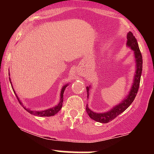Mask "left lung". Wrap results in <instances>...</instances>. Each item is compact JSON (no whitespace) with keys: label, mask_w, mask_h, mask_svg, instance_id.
<instances>
[{"label":"left lung","mask_w":154,"mask_h":154,"mask_svg":"<svg viewBox=\"0 0 154 154\" xmlns=\"http://www.w3.org/2000/svg\"><path fill=\"white\" fill-rule=\"evenodd\" d=\"M128 43L127 45L128 46L131 48L132 50L134 51L135 54V58L136 61V72L135 75V78H134V82L132 85L131 90H130V93H129L126 98H125L121 103L119 105L114 106L113 109H111L110 111L104 113H95L91 111L88 106H86V111H87L88 116L91 118L92 119L95 121L101 123H108L110 121H112L113 119H115L117 116H119L120 114L124 112L131 105V103L135 100L136 95H137V91H138L140 82V77L142 74V68H143V57L141 54L140 51L138 43H137V40L133 34L130 32H128ZM89 87H87L88 93L89 91Z\"/></svg>","instance_id":"obj_1"}]
</instances>
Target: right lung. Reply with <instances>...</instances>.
<instances>
[{"instance_id":"1","label":"right lung","mask_w":154,"mask_h":154,"mask_svg":"<svg viewBox=\"0 0 154 154\" xmlns=\"http://www.w3.org/2000/svg\"><path fill=\"white\" fill-rule=\"evenodd\" d=\"M9 80H10V82L11 83V82L10 78H9ZM11 87H12V84H11ZM66 87H67V85H66L63 86V87L62 88V89H61V99H60L59 103L58 104V105L56 106H55L54 108H51V109H47V110L42 111H32L29 109H26L25 107H24V109H25L29 113V114H33V115H35V116H51L55 115V114H57V113L59 112L60 110H61V107H62V103H63V92H64L65 88H66ZM14 93H15V92H14ZM15 94H16V93H15ZM16 96H17V99H18L19 103H20L21 105L22 106H24L22 102L20 101V100H19L18 97H17V94H16Z\"/></svg>"}]
</instances>
